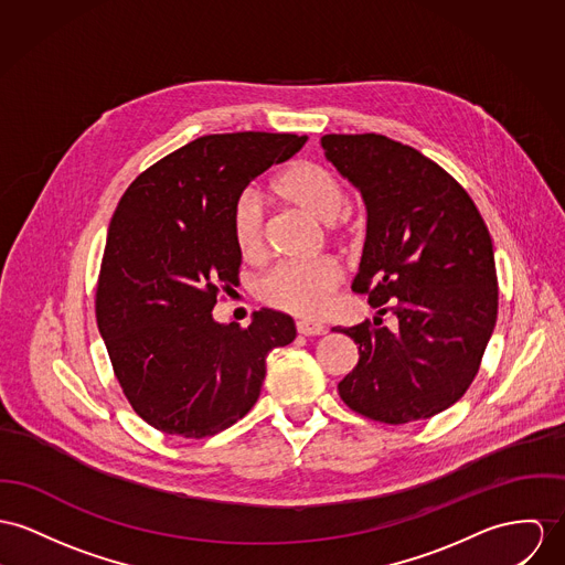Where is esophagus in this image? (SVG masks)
Returning a JSON list of instances; mask_svg holds the SVG:
<instances>
[{"label": "esophagus", "mask_w": 565, "mask_h": 565, "mask_svg": "<svg viewBox=\"0 0 565 565\" xmlns=\"http://www.w3.org/2000/svg\"><path fill=\"white\" fill-rule=\"evenodd\" d=\"M297 331L301 335H322L324 327L320 322H313V320H297Z\"/></svg>", "instance_id": "esophagus-1"}]
</instances>
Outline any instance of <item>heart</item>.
I'll list each match as a JSON object with an SVG mask.
<instances>
[{"label": "heart", "instance_id": "heart-1", "mask_svg": "<svg viewBox=\"0 0 565 565\" xmlns=\"http://www.w3.org/2000/svg\"><path fill=\"white\" fill-rule=\"evenodd\" d=\"M275 195L288 206L320 223H333L347 211L342 182L316 161L299 159L288 163L273 180ZM232 234L243 258L256 260L264 252L262 202L243 193L232 206ZM342 284V268L333 260L279 264L258 281L262 303L295 316H318L331 303Z\"/></svg>", "mask_w": 565, "mask_h": 565}]
</instances>
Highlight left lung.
<instances>
[{"label": "left lung", "instance_id": "obj_1", "mask_svg": "<svg viewBox=\"0 0 565 565\" xmlns=\"http://www.w3.org/2000/svg\"><path fill=\"white\" fill-rule=\"evenodd\" d=\"M320 141L367 209L352 290L397 318L333 329L359 347L340 397L381 424L430 419L471 387L497 322L490 232L465 186L419 150L376 132Z\"/></svg>", "mask_w": 565, "mask_h": 565}]
</instances>
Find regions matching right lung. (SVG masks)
I'll use <instances>...</instances> for the list:
<instances>
[{"label": "right lung", "mask_w": 565, "mask_h": 565, "mask_svg": "<svg viewBox=\"0 0 565 565\" xmlns=\"http://www.w3.org/2000/svg\"><path fill=\"white\" fill-rule=\"evenodd\" d=\"M295 132L204 135L137 175L109 223L96 322L132 411L152 428L206 438L260 397L266 354L297 338L288 313L218 324V295L238 284L232 206L245 186L297 154Z\"/></svg>", "instance_id": "add662e5"}]
</instances>
